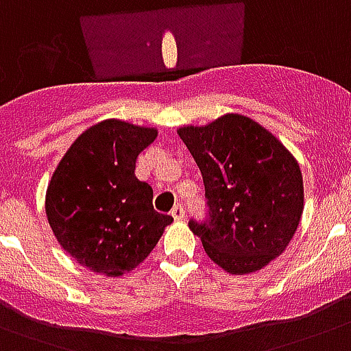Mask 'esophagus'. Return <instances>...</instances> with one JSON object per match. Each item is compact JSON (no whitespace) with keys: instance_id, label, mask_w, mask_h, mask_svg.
I'll use <instances>...</instances> for the list:
<instances>
[{"instance_id":"obj_1","label":"esophagus","mask_w":351,"mask_h":351,"mask_svg":"<svg viewBox=\"0 0 351 351\" xmlns=\"http://www.w3.org/2000/svg\"><path fill=\"white\" fill-rule=\"evenodd\" d=\"M171 217H173L175 220L186 219V209H184V206H182V204H176L175 208L171 209Z\"/></svg>"}]
</instances>
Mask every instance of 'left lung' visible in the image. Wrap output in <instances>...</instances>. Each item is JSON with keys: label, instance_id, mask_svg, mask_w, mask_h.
<instances>
[{"label": "left lung", "instance_id": "8db88e82", "mask_svg": "<svg viewBox=\"0 0 351 351\" xmlns=\"http://www.w3.org/2000/svg\"><path fill=\"white\" fill-rule=\"evenodd\" d=\"M178 136L200 167L208 215L189 220L208 256L233 275L267 266L293 239L304 208L299 164L271 132L224 114Z\"/></svg>", "mask_w": 351, "mask_h": 351}]
</instances>
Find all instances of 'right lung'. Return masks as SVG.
Wrapping results in <instances>:
<instances>
[{"label": "right lung", "mask_w": 351, "mask_h": 351, "mask_svg": "<svg viewBox=\"0 0 351 351\" xmlns=\"http://www.w3.org/2000/svg\"><path fill=\"white\" fill-rule=\"evenodd\" d=\"M156 129L104 120L82 132L47 187L52 233L82 266L107 277L131 271L153 251L173 217L153 208V189L134 176Z\"/></svg>", "instance_id": "obj_1"}]
</instances>
